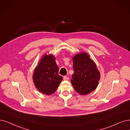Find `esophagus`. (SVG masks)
I'll return each instance as SVG.
<instances>
[{
	"label": "esophagus",
	"mask_w": 130,
	"mask_h": 130,
	"mask_svg": "<svg viewBox=\"0 0 130 130\" xmlns=\"http://www.w3.org/2000/svg\"><path fill=\"white\" fill-rule=\"evenodd\" d=\"M69 79V78L68 77H67V76H64L63 77V79L65 80H68Z\"/></svg>",
	"instance_id": "esophagus-1"
}]
</instances>
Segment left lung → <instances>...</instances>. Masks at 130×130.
Segmentation results:
<instances>
[{"label":"left lung","instance_id":"1","mask_svg":"<svg viewBox=\"0 0 130 130\" xmlns=\"http://www.w3.org/2000/svg\"><path fill=\"white\" fill-rule=\"evenodd\" d=\"M71 84L75 91L80 95H86L96 89L100 74L95 62L86 52L77 54L73 58Z\"/></svg>","mask_w":130,"mask_h":130}]
</instances>
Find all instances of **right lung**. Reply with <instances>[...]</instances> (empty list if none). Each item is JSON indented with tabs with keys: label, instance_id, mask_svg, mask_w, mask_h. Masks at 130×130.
<instances>
[{
	"label": "right lung",
	"instance_id": "1",
	"mask_svg": "<svg viewBox=\"0 0 130 130\" xmlns=\"http://www.w3.org/2000/svg\"><path fill=\"white\" fill-rule=\"evenodd\" d=\"M59 68L53 55L45 54L34 70L32 79L40 92L46 95L54 93L62 80Z\"/></svg>",
	"mask_w": 130,
	"mask_h": 130
}]
</instances>
